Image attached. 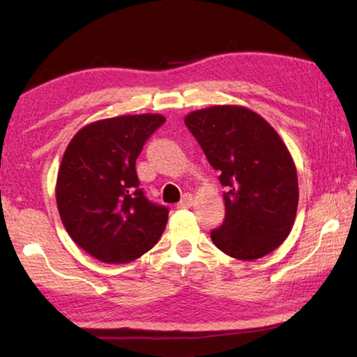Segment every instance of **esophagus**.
Segmentation results:
<instances>
[{
  "label": "esophagus",
  "instance_id": "esophagus-1",
  "mask_svg": "<svg viewBox=\"0 0 357 357\" xmlns=\"http://www.w3.org/2000/svg\"><path fill=\"white\" fill-rule=\"evenodd\" d=\"M192 202H195V196L190 195V192H186V195H183L182 201L177 204V207L178 208H190L192 206Z\"/></svg>",
  "mask_w": 357,
  "mask_h": 357
}]
</instances>
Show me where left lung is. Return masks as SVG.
Segmentation results:
<instances>
[{"instance_id":"8db88e82","label":"left lung","mask_w":357,"mask_h":357,"mask_svg":"<svg viewBox=\"0 0 357 357\" xmlns=\"http://www.w3.org/2000/svg\"><path fill=\"white\" fill-rule=\"evenodd\" d=\"M185 125L227 188L213 243L242 261L272 253L293 229L299 202L296 165L282 137L259 114L231 104L190 112Z\"/></svg>"}]
</instances>
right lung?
Wrapping results in <instances>:
<instances>
[{"label":"right lung","mask_w":357,"mask_h":357,"mask_svg":"<svg viewBox=\"0 0 357 357\" xmlns=\"http://www.w3.org/2000/svg\"><path fill=\"white\" fill-rule=\"evenodd\" d=\"M160 114L121 115L85 125L64 150L56 206L75 245L101 262L126 264L147 253L166 229L169 210L139 188L136 160Z\"/></svg>","instance_id":"1"}]
</instances>
